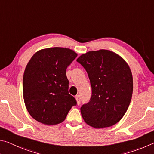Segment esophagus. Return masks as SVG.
I'll use <instances>...</instances> for the list:
<instances>
[{
  "label": "esophagus",
  "mask_w": 154,
  "mask_h": 154,
  "mask_svg": "<svg viewBox=\"0 0 154 154\" xmlns=\"http://www.w3.org/2000/svg\"><path fill=\"white\" fill-rule=\"evenodd\" d=\"M75 99H76L78 105H79L80 103V97L79 95H76V96H75Z\"/></svg>",
  "instance_id": "obj_1"
}]
</instances>
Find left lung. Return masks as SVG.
<instances>
[{
    "label": "left lung",
    "instance_id": "1",
    "mask_svg": "<svg viewBox=\"0 0 154 154\" xmlns=\"http://www.w3.org/2000/svg\"><path fill=\"white\" fill-rule=\"evenodd\" d=\"M76 61L87 71L92 88L90 101L80 107L85 122L95 128L114 125L127 111L133 95L128 65L118 54L104 49L89 51Z\"/></svg>",
    "mask_w": 154,
    "mask_h": 154
}]
</instances>
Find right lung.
<instances>
[{
    "instance_id": "right-lung-1",
    "label": "right lung",
    "mask_w": 154,
    "mask_h": 154,
    "mask_svg": "<svg viewBox=\"0 0 154 154\" xmlns=\"http://www.w3.org/2000/svg\"><path fill=\"white\" fill-rule=\"evenodd\" d=\"M77 57L67 48L40 50L32 57L24 71L23 94L26 109L38 122L55 125L66 119L77 102L68 92L66 69Z\"/></svg>"
}]
</instances>
